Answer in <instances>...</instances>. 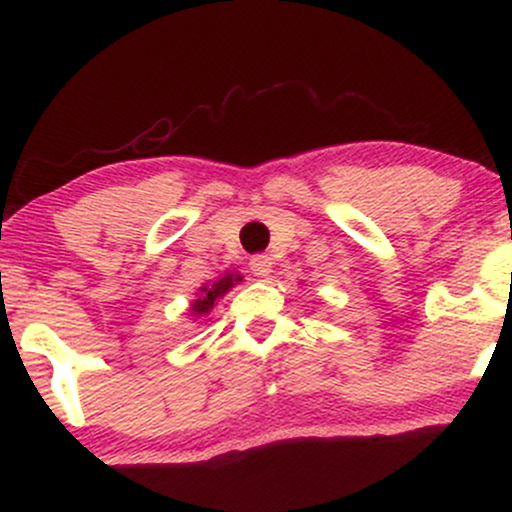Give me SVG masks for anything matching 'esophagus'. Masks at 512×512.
<instances>
[{"label":"esophagus","mask_w":512,"mask_h":512,"mask_svg":"<svg viewBox=\"0 0 512 512\" xmlns=\"http://www.w3.org/2000/svg\"><path fill=\"white\" fill-rule=\"evenodd\" d=\"M250 269H252V274L255 276H269V272H272V257L269 255H255V257H250Z\"/></svg>","instance_id":"obj_1"}]
</instances>
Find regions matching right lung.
I'll use <instances>...</instances> for the list:
<instances>
[{"label":"right lung","mask_w":512,"mask_h":512,"mask_svg":"<svg viewBox=\"0 0 512 512\" xmlns=\"http://www.w3.org/2000/svg\"><path fill=\"white\" fill-rule=\"evenodd\" d=\"M233 281H240V276H233V274H228V276H223V279H219V281H214V284H211V289L209 286H204V296L202 298H197L195 303H192V310H195V315H207L211 308H214V301L219 296H223V293H226L228 289H231L233 286Z\"/></svg>","instance_id":"obj_1"}]
</instances>
